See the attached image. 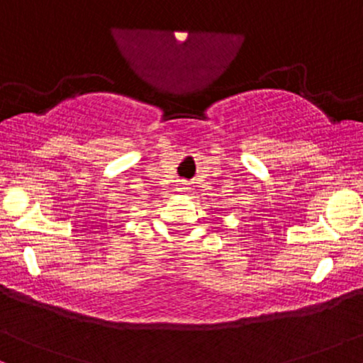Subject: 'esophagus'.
Masks as SVG:
<instances>
[{"label":"esophagus","mask_w":363,"mask_h":363,"mask_svg":"<svg viewBox=\"0 0 363 363\" xmlns=\"http://www.w3.org/2000/svg\"><path fill=\"white\" fill-rule=\"evenodd\" d=\"M177 191H182V193L189 191V182H187V181H179L177 182Z\"/></svg>","instance_id":"1"}]
</instances>
